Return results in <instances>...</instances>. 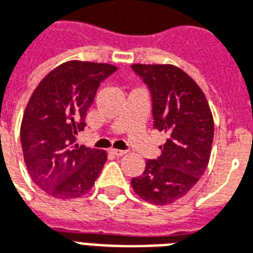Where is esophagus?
Segmentation results:
<instances>
[{
	"label": "esophagus",
	"instance_id": "34e87169",
	"mask_svg": "<svg viewBox=\"0 0 253 253\" xmlns=\"http://www.w3.org/2000/svg\"><path fill=\"white\" fill-rule=\"evenodd\" d=\"M111 153L116 156V157H121V156H125L126 152L125 150H121V149H111Z\"/></svg>",
	"mask_w": 253,
	"mask_h": 253
}]
</instances>
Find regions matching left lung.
I'll list each match as a JSON object with an SVG mask.
<instances>
[{"label": "left lung", "mask_w": 253, "mask_h": 253, "mask_svg": "<svg viewBox=\"0 0 253 253\" xmlns=\"http://www.w3.org/2000/svg\"><path fill=\"white\" fill-rule=\"evenodd\" d=\"M152 93L153 127L167 132L157 160H148L132 177L134 192L157 206L179 201L201 179L210 160L214 121L203 90L175 65L134 63Z\"/></svg>", "instance_id": "obj_1"}]
</instances>
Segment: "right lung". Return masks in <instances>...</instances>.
Instances as JSON below:
<instances>
[{
    "label": "right lung",
    "mask_w": 253,
    "mask_h": 253,
    "mask_svg": "<svg viewBox=\"0 0 253 253\" xmlns=\"http://www.w3.org/2000/svg\"><path fill=\"white\" fill-rule=\"evenodd\" d=\"M115 70L110 63L69 61L48 73L30 97L20 127L21 148L31 179L48 195L78 198L99 177L107 153L74 142L100 83Z\"/></svg>",
    "instance_id": "obj_1"
}]
</instances>
